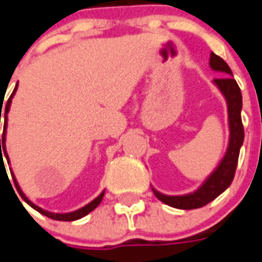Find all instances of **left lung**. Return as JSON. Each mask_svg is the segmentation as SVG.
Instances as JSON below:
<instances>
[{
  "mask_svg": "<svg viewBox=\"0 0 262 262\" xmlns=\"http://www.w3.org/2000/svg\"><path fill=\"white\" fill-rule=\"evenodd\" d=\"M209 67L216 72H220V79H215L213 83L223 94L227 102L228 110V126H230V141L226 155L216 167V170L207 178V181L201 185L193 193L183 195H167L155 190L152 187L154 194L162 201L172 208L178 209H195L201 208L215 200L230 185H231L234 175H235L238 158H239V149L244 144L245 132L241 118V110H242V94L236 84L235 79L232 77V72L226 61L220 58L215 53H211L209 58Z\"/></svg>",
  "mask_w": 262,
  "mask_h": 262,
  "instance_id": "left-lung-1",
  "label": "left lung"
}]
</instances>
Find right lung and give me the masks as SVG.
Instances as JSON below:
<instances>
[{"instance_id": "1", "label": "right lung", "mask_w": 262, "mask_h": 262, "mask_svg": "<svg viewBox=\"0 0 262 262\" xmlns=\"http://www.w3.org/2000/svg\"><path fill=\"white\" fill-rule=\"evenodd\" d=\"M16 91H17V84H16V87H14L13 92H12V95L9 96V99H8V102H6V106H5V122H4V132H2V137L0 139V160L2 163V160H4V158H2V155L5 156L6 160H8V163H9V158H8V154H6V147H5V135H6V122H8V113H9V107H10V103H12V98L14 96V94H16ZM1 104H2V100H1ZM0 113H2V108ZM0 122H1V114H0ZM3 145V149H1V145ZM4 151V154H2V152ZM10 174H12V178H13V182H14V186H16V189H17L18 194L21 195V199L26 201L28 205H30L31 208H34L35 211H38L39 213H42V215L47 216V217H50V219H54V220H61V222H73V220H77V219H81V217H84L85 215H88L91 211H94L95 208L98 207L99 204H100V201H102L103 195H104V191H102L100 194L96 197V199L94 200V201H91L90 204H87L85 207L80 208V209H77V211H73V212H69V213H54V212H49V211H45V209H42L40 207H38V205H35L32 201H30V200L27 199V195L24 194L21 191V189H20V186H18L17 181H16V178H14L13 172H12V170H10Z\"/></svg>"}]
</instances>
